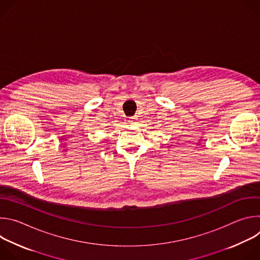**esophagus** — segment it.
I'll return each mask as SVG.
<instances>
[{
    "label": "esophagus",
    "mask_w": 260,
    "mask_h": 260,
    "mask_svg": "<svg viewBox=\"0 0 260 260\" xmlns=\"http://www.w3.org/2000/svg\"><path fill=\"white\" fill-rule=\"evenodd\" d=\"M128 122L131 123V124H136L137 123V116H133V117H129V119H128Z\"/></svg>",
    "instance_id": "1"
}]
</instances>
